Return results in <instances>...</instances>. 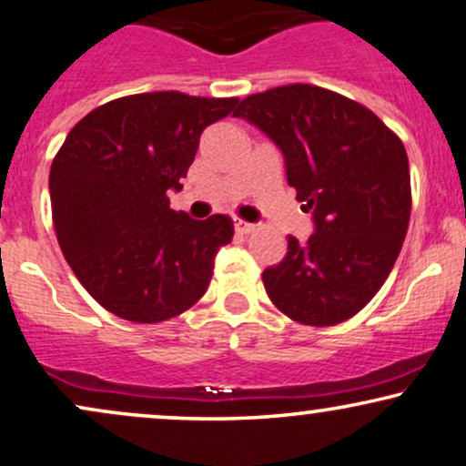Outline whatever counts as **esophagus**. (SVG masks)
Returning <instances> with one entry per match:
<instances>
[{
    "label": "esophagus",
    "mask_w": 466,
    "mask_h": 466,
    "mask_svg": "<svg viewBox=\"0 0 466 466\" xmlns=\"http://www.w3.org/2000/svg\"><path fill=\"white\" fill-rule=\"evenodd\" d=\"M234 229H237L238 234H251V232H254V229H256V226H254V223L240 221V218H238V221L234 223Z\"/></svg>",
    "instance_id": "esophagus-1"
}]
</instances>
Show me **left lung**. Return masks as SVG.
Segmentation results:
<instances>
[{
    "label": "left lung",
    "mask_w": 466,
    "mask_h": 466,
    "mask_svg": "<svg viewBox=\"0 0 466 466\" xmlns=\"http://www.w3.org/2000/svg\"><path fill=\"white\" fill-rule=\"evenodd\" d=\"M234 116L282 149L289 184L315 221L306 243L289 237L282 262L262 273L268 299L297 323L347 321L382 289L406 238L403 143L362 104L315 84L249 95Z\"/></svg>",
    "instance_id": "8db88e82"
}]
</instances>
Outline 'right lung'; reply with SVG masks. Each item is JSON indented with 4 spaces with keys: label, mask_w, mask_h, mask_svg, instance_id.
Returning a JSON list of instances; mask_svg holds the SVG:
<instances>
[{
    "label": "right lung",
    "mask_w": 466,
    "mask_h": 466,
    "mask_svg": "<svg viewBox=\"0 0 466 466\" xmlns=\"http://www.w3.org/2000/svg\"><path fill=\"white\" fill-rule=\"evenodd\" d=\"M237 97L177 91L127 95L88 112L49 171L56 238L99 306L134 323L182 315L208 289L226 215L195 221L169 206L210 123Z\"/></svg>",
    "instance_id": "right-lung-1"
}]
</instances>
